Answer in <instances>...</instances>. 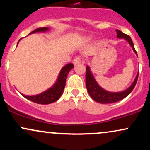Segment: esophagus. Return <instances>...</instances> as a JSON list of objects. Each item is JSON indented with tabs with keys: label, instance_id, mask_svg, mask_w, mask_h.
I'll use <instances>...</instances> for the list:
<instances>
[{
	"label": "esophagus",
	"instance_id": "34e87169",
	"mask_svg": "<svg viewBox=\"0 0 150 150\" xmlns=\"http://www.w3.org/2000/svg\"><path fill=\"white\" fill-rule=\"evenodd\" d=\"M81 61H82V58H81L80 56H77V57H75L74 58L73 63L74 65H77L78 64V63H81Z\"/></svg>",
	"mask_w": 150,
	"mask_h": 150
}]
</instances>
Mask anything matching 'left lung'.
<instances>
[{
    "mask_svg": "<svg viewBox=\"0 0 150 150\" xmlns=\"http://www.w3.org/2000/svg\"><path fill=\"white\" fill-rule=\"evenodd\" d=\"M117 37L118 38H124L125 40H127L130 46H132V49H133L134 52L137 55L135 47H134L133 43L130 38V36L127 35L121 32V31L116 30ZM139 73H137V76H136L135 80H134L133 83L132 84L130 87L125 89V91L120 92H110L104 90L97 83L95 80H94V77H93L92 73H91L90 70L88 66L86 68V76H85V82H86V87L88 91L90 97H92L93 100H94L97 102L101 103V104H110V103H114L117 101L122 100L126 97L127 96L130 94V92L133 90L134 87L137 83V79H138Z\"/></svg>",
    "mask_w": 150,
    "mask_h": 150,
    "instance_id": "1",
    "label": "left lung"
}]
</instances>
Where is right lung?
I'll return each instance as SVG.
<instances>
[{
    "instance_id": "add662e5",
    "label": "right lung",
    "mask_w": 150,
    "mask_h": 150,
    "mask_svg": "<svg viewBox=\"0 0 150 150\" xmlns=\"http://www.w3.org/2000/svg\"><path fill=\"white\" fill-rule=\"evenodd\" d=\"M48 30H49L48 27H39V28H38L37 30H34L33 32H31L30 34L35 33V32H45V31ZM73 67L74 65L71 63H68L66 65H65L62 68L61 72H60L59 76L58 77V80L56 81V84L51 88L49 89L44 92L34 96H27L24 95V94H22V96L24 97H25L26 99L39 104H51V103L55 102L61 96L65 85L66 77L68 76V73L71 70L72 68H73Z\"/></svg>"
}]
</instances>
